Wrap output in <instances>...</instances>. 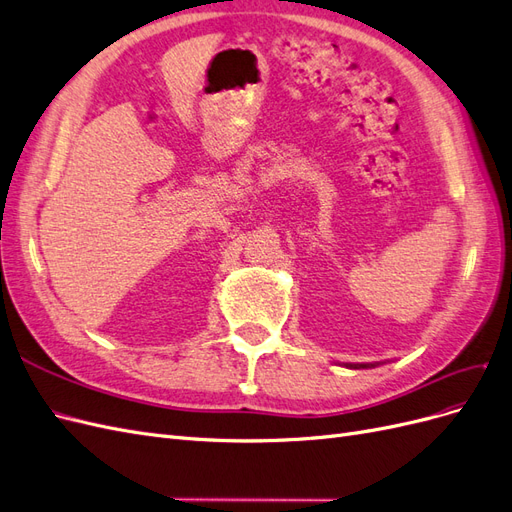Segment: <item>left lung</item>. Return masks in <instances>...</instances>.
Returning <instances> with one entry per match:
<instances>
[{"label": "left lung", "mask_w": 512, "mask_h": 512, "mask_svg": "<svg viewBox=\"0 0 512 512\" xmlns=\"http://www.w3.org/2000/svg\"><path fill=\"white\" fill-rule=\"evenodd\" d=\"M348 367H354V369H359V367H369V365H348Z\"/></svg>", "instance_id": "obj_1"}]
</instances>
